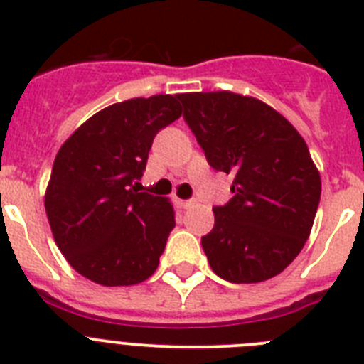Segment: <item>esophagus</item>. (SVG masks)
<instances>
[{"label": "esophagus", "instance_id": "1", "mask_svg": "<svg viewBox=\"0 0 364 364\" xmlns=\"http://www.w3.org/2000/svg\"><path fill=\"white\" fill-rule=\"evenodd\" d=\"M175 204L178 205L180 210H188V208H191V205L195 204V200H182V198H176Z\"/></svg>", "mask_w": 364, "mask_h": 364}]
</instances>
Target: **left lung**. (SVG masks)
I'll list each match as a JSON object with an SVG mask.
<instances>
[{
	"label": "left lung",
	"instance_id": "1",
	"mask_svg": "<svg viewBox=\"0 0 364 364\" xmlns=\"http://www.w3.org/2000/svg\"><path fill=\"white\" fill-rule=\"evenodd\" d=\"M184 118L235 197L213 208L202 247L218 277L252 284L284 272L310 237L321 175L304 138L262 100L230 91L178 95Z\"/></svg>",
	"mask_w": 364,
	"mask_h": 364
}]
</instances>
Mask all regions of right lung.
I'll list each match as a JSON object with an SVG mask.
<instances>
[{"mask_svg": "<svg viewBox=\"0 0 364 364\" xmlns=\"http://www.w3.org/2000/svg\"><path fill=\"white\" fill-rule=\"evenodd\" d=\"M178 95L112 104L67 138L45 189L56 246L80 275L133 286L159 268L175 228L169 198L138 191L154 134L182 117Z\"/></svg>", "mask_w": 364, "mask_h": 364, "instance_id": "add662e5", "label": "right lung"}]
</instances>
